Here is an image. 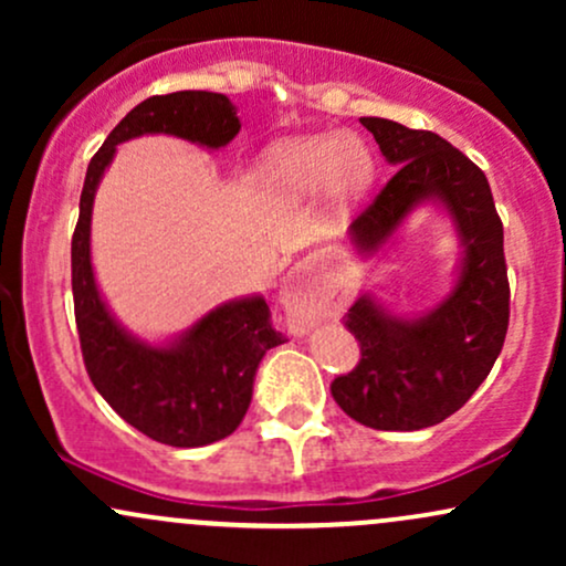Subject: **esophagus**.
<instances>
[{
    "mask_svg": "<svg viewBox=\"0 0 566 566\" xmlns=\"http://www.w3.org/2000/svg\"><path fill=\"white\" fill-rule=\"evenodd\" d=\"M279 297H282L284 308L290 311L292 333L301 335L316 319V314H319V292L311 284V276L305 274V269H301V265L295 271H290L287 279H284Z\"/></svg>",
    "mask_w": 566,
    "mask_h": 566,
    "instance_id": "obj_1",
    "label": "esophagus"
}]
</instances>
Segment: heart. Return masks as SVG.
Returning a JSON list of instances; mask_svg holds the SVG:
<instances>
[{"label":"heart","instance_id":"heart-1","mask_svg":"<svg viewBox=\"0 0 566 566\" xmlns=\"http://www.w3.org/2000/svg\"><path fill=\"white\" fill-rule=\"evenodd\" d=\"M265 178L292 199L316 197L324 188L350 199L373 178V154L354 135H311L276 146L265 161Z\"/></svg>","mask_w":566,"mask_h":566}]
</instances>
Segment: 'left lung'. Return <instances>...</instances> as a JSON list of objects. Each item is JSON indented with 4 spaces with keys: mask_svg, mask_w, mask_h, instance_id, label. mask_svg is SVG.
I'll return each mask as SVG.
<instances>
[{
    "mask_svg": "<svg viewBox=\"0 0 566 566\" xmlns=\"http://www.w3.org/2000/svg\"><path fill=\"white\" fill-rule=\"evenodd\" d=\"M361 125L396 170L350 223L356 250L378 252L423 201L444 205L465 247L452 292L428 314L396 319L361 295L343 316L361 359L329 386L337 407L367 428L418 431L458 412L503 348L511 314L503 223L486 175L437 133L378 116Z\"/></svg>",
    "mask_w": 566,
    "mask_h": 566,
    "instance_id": "1",
    "label": "left lung"
}]
</instances>
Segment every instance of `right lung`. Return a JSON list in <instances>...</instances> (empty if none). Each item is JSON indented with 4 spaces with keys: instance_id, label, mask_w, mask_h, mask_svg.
<instances>
[{
    "instance_id": "add662e5",
    "label": "right lung",
    "mask_w": 566,
    "mask_h": 566,
    "mask_svg": "<svg viewBox=\"0 0 566 566\" xmlns=\"http://www.w3.org/2000/svg\"><path fill=\"white\" fill-rule=\"evenodd\" d=\"M233 103L220 93L180 90L138 103L90 159L71 237V290L80 346L90 380L119 418L170 447H205L242 423L252 380L265 350L284 343L263 297L218 305L170 346H148L108 314L90 263V218L95 188L116 146L146 133L175 135L220 148L239 133Z\"/></svg>"
}]
</instances>
